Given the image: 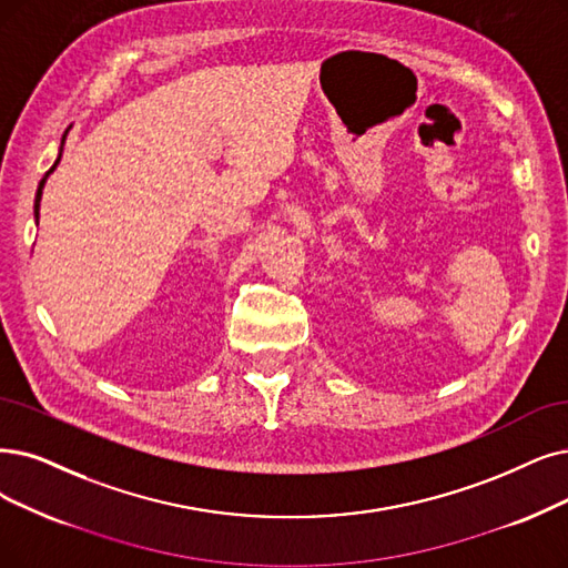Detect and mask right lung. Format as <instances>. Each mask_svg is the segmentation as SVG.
<instances>
[{"label": "right lung", "instance_id": "1", "mask_svg": "<svg viewBox=\"0 0 568 568\" xmlns=\"http://www.w3.org/2000/svg\"><path fill=\"white\" fill-rule=\"evenodd\" d=\"M67 134V132H64ZM64 134H62V144H64ZM60 153H62V146H60ZM58 161H60V155H58ZM58 161L53 163V168L47 172V176L55 170V165H58ZM47 176H43L41 181H39V189H37V197H34V214H37V219H39V202H41V191H43V184H47Z\"/></svg>", "mask_w": 568, "mask_h": 568}]
</instances>
